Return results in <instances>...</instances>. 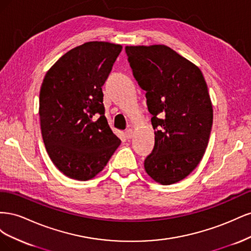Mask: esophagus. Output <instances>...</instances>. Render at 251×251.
<instances>
[{"mask_svg": "<svg viewBox=\"0 0 251 251\" xmlns=\"http://www.w3.org/2000/svg\"><path fill=\"white\" fill-rule=\"evenodd\" d=\"M125 134H126V137L127 139H131V138H133V136H134V131L132 130V128H127V130L125 132Z\"/></svg>", "mask_w": 251, "mask_h": 251, "instance_id": "esophagus-1", "label": "esophagus"}]
</instances>
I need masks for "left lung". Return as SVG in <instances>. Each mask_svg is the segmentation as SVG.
<instances>
[{
  "instance_id": "obj_1",
  "label": "left lung",
  "mask_w": 251,
  "mask_h": 251,
  "mask_svg": "<svg viewBox=\"0 0 251 251\" xmlns=\"http://www.w3.org/2000/svg\"><path fill=\"white\" fill-rule=\"evenodd\" d=\"M133 75L146 91L155 147L144 160L162 185L186 178L201 161L212 126L206 81L196 65L164 45L126 46Z\"/></svg>"
}]
</instances>
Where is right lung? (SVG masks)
I'll list each match as a JSON object with an SVG mask.
<instances>
[{"label": "right lung", "instance_id": "right-lung-1", "mask_svg": "<svg viewBox=\"0 0 251 251\" xmlns=\"http://www.w3.org/2000/svg\"><path fill=\"white\" fill-rule=\"evenodd\" d=\"M121 45L88 42L68 51L45 75L40 91L43 140L56 168L86 181L107 165L120 139L104 116L101 87Z\"/></svg>", "mask_w": 251, "mask_h": 251}]
</instances>
